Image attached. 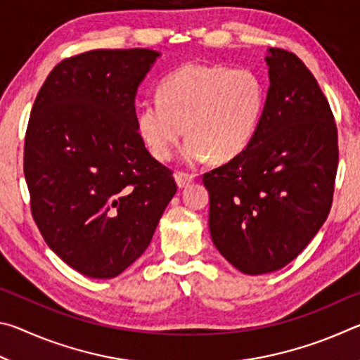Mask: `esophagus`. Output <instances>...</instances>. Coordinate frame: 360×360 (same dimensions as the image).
Instances as JSON below:
<instances>
[{
  "label": "esophagus",
  "instance_id": "34e87169",
  "mask_svg": "<svg viewBox=\"0 0 360 360\" xmlns=\"http://www.w3.org/2000/svg\"><path fill=\"white\" fill-rule=\"evenodd\" d=\"M174 181H176V184H178L179 188H184L188 184H192L193 176L187 174V173H182V172H176L174 173Z\"/></svg>",
  "mask_w": 360,
  "mask_h": 360
}]
</instances>
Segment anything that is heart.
Wrapping results in <instances>:
<instances>
[{"label":"heart","instance_id":"heart-1","mask_svg":"<svg viewBox=\"0 0 360 360\" xmlns=\"http://www.w3.org/2000/svg\"><path fill=\"white\" fill-rule=\"evenodd\" d=\"M262 77L249 68L186 63L138 109L136 127L157 160H169L181 136L187 163L233 160L251 144L265 108Z\"/></svg>","mask_w":360,"mask_h":360}]
</instances>
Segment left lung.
<instances>
[{
	"label": "left lung",
	"mask_w": 360,
	"mask_h": 360,
	"mask_svg": "<svg viewBox=\"0 0 360 360\" xmlns=\"http://www.w3.org/2000/svg\"><path fill=\"white\" fill-rule=\"evenodd\" d=\"M259 129L246 150L203 174L217 251L246 275L276 271L330 212L338 135L318 81L295 53L270 47Z\"/></svg>",
	"instance_id": "obj_1"
}]
</instances>
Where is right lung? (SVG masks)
Instances as JSON below:
<instances>
[{
  "instance_id": "add662e5",
  "label": "right lung",
  "mask_w": 360,
  "mask_h": 360,
  "mask_svg": "<svg viewBox=\"0 0 360 360\" xmlns=\"http://www.w3.org/2000/svg\"><path fill=\"white\" fill-rule=\"evenodd\" d=\"M157 57L98 49L65 58L30 115L23 173L33 219L47 246L89 278L129 268L178 191L136 127V90Z\"/></svg>"
}]
</instances>
